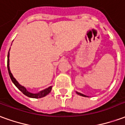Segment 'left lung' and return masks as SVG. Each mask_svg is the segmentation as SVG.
I'll use <instances>...</instances> for the list:
<instances>
[{
  "instance_id": "1",
  "label": "left lung",
  "mask_w": 125,
  "mask_h": 125,
  "mask_svg": "<svg viewBox=\"0 0 125 125\" xmlns=\"http://www.w3.org/2000/svg\"><path fill=\"white\" fill-rule=\"evenodd\" d=\"M76 93L78 94V95H80V96H84V97H88L87 96H86V95H84V94H82V93H80V92H76Z\"/></svg>"
}]
</instances>
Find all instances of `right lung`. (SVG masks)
Segmentation results:
<instances>
[{
    "label": "right lung",
    "instance_id": "1",
    "mask_svg": "<svg viewBox=\"0 0 125 125\" xmlns=\"http://www.w3.org/2000/svg\"><path fill=\"white\" fill-rule=\"evenodd\" d=\"M10 51V49H9ZM7 68H8V71H9V73L10 78L11 79V80L13 82V84H15L16 87H17V88L20 91L23 92V94H25V96L28 97H30V98H42V97H44L47 96V94H49V92L52 91V86H49V88H47L46 89L43 90H41L39 93H36V94H33V93H31L29 91L27 90L23 86H21V84H19V83L18 82L16 79L13 77L12 73L10 72V70L9 68V53H8V59H7Z\"/></svg>",
    "mask_w": 125,
    "mask_h": 125
}]
</instances>
